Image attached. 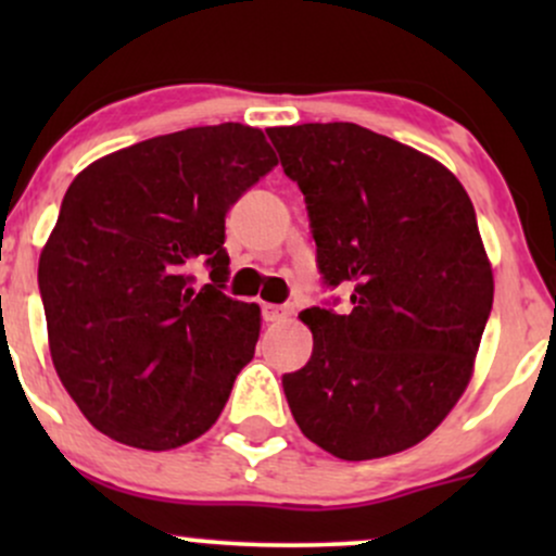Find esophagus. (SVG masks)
I'll use <instances>...</instances> for the list:
<instances>
[{
	"label": "esophagus",
	"mask_w": 556,
	"mask_h": 556,
	"mask_svg": "<svg viewBox=\"0 0 556 556\" xmlns=\"http://www.w3.org/2000/svg\"><path fill=\"white\" fill-rule=\"evenodd\" d=\"M290 316H292L290 305H264V321L277 324V321H285V318H290Z\"/></svg>",
	"instance_id": "obj_1"
}]
</instances>
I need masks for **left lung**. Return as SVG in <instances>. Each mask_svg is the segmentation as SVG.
Here are the masks:
<instances>
[{"label": "left lung", "instance_id": "obj_1", "mask_svg": "<svg viewBox=\"0 0 556 556\" xmlns=\"http://www.w3.org/2000/svg\"><path fill=\"white\" fill-rule=\"evenodd\" d=\"M305 195L324 282L350 314L305 308L311 361L282 376L300 431L340 460L424 442L463 397L494 300L473 203L444 164L353 123L269 127Z\"/></svg>", "mask_w": 556, "mask_h": 556}]
</instances>
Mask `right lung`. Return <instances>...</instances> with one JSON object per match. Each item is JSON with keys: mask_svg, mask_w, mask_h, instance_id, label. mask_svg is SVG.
I'll return each mask as SVG.
<instances>
[{"mask_svg": "<svg viewBox=\"0 0 556 556\" xmlns=\"http://www.w3.org/2000/svg\"><path fill=\"white\" fill-rule=\"evenodd\" d=\"M277 167L258 127H188L96 159L75 177L38 261L49 353L93 429L175 450L225 410L256 353L261 308L222 292L225 216ZM213 266L195 291L184 269Z\"/></svg>", "mask_w": 556, "mask_h": 556, "instance_id": "1", "label": "right lung"}]
</instances>
